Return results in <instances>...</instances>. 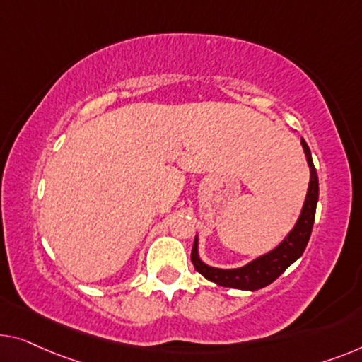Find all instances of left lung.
Listing matches in <instances>:
<instances>
[{"label": "left lung", "mask_w": 362, "mask_h": 362, "mask_svg": "<svg viewBox=\"0 0 362 362\" xmlns=\"http://www.w3.org/2000/svg\"><path fill=\"white\" fill-rule=\"evenodd\" d=\"M300 144L302 149H304L307 165H309L310 170V180L304 204H302L300 214L298 221H296L294 228L289 230L288 235L273 250L253 258L252 262L245 263L244 267L239 268H216L204 263L199 258L198 235H195L192 249V262L195 265L197 272L203 274L208 281L224 286V288L242 291L262 289L265 286L272 284L278 276H281L284 269L293 265L302 253H304L312 233V226H314L317 202H319V177H317V170L314 163H312L310 149L304 141V138H300Z\"/></svg>", "instance_id": "8db88e82"}]
</instances>
